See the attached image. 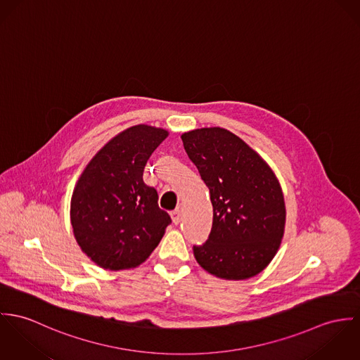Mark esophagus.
<instances>
[{
    "instance_id": "esophagus-1",
    "label": "esophagus",
    "mask_w": 360,
    "mask_h": 360,
    "mask_svg": "<svg viewBox=\"0 0 360 360\" xmlns=\"http://www.w3.org/2000/svg\"><path fill=\"white\" fill-rule=\"evenodd\" d=\"M171 218H172V222H174L175 225H178V224L181 222V218H182L181 211H179V210H174V211L171 212Z\"/></svg>"
}]
</instances>
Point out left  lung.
Listing matches in <instances>:
<instances>
[{
  "label": "left lung",
  "instance_id": "8db88e82",
  "mask_svg": "<svg viewBox=\"0 0 360 360\" xmlns=\"http://www.w3.org/2000/svg\"><path fill=\"white\" fill-rule=\"evenodd\" d=\"M189 159L210 189L212 229L193 247L200 266L225 280L262 272L279 250L285 204L274 169L233 132L198 128L182 134Z\"/></svg>",
  "mask_w": 360,
  "mask_h": 360
}]
</instances>
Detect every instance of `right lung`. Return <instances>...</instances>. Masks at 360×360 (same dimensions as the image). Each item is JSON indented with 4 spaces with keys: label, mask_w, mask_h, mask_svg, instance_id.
<instances>
[{
    "label": "right lung",
    "mask_w": 360,
    "mask_h": 360,
    "mask_svg": "<svg viewBox=\"0 0 360 360\" xmlns=\"http://www.w3.org/2000/svg\"><path fill=\"white\" fill-rule=\"evenodd\" d=\"M168 136L164 128L138 124L112 138L89 160L75 186L70 222L81 251L109 271L139 266L171 224L145 165Z\"/></svg>",
    "instance_id": "1"
}]
</instances>
